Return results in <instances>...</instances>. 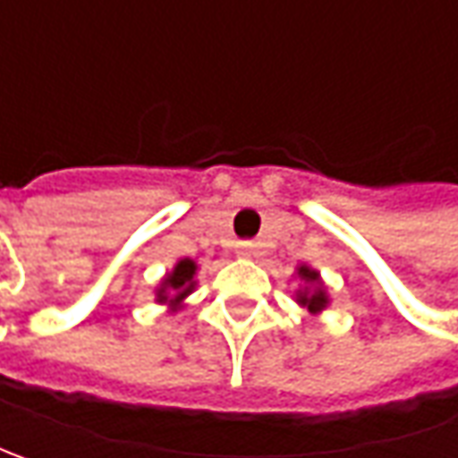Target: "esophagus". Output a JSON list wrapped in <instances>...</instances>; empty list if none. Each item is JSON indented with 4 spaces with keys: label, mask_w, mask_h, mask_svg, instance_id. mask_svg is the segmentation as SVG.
Returning <instances> with one entry per match:
<instances>
[{
    "label": "esophagus",
    "mask_w": 458,
    "mask_h": 458,
    "mask_svg": "<svg viewBox=\"0 0 458 458\" xmlns=\"http://www.w3.org/2000/svg\"><path fill=\"white\" fill-rule=\"evenodd\" d=\"M237 255L242 257L255 255V242H237Z\"/></svg>",
    "instance_id": "1"
}]
</instances>
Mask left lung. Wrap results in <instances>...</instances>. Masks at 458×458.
<instances>
[{
	"mask_svg": "<svg viewBox=\"0 0 458 458\" xmlns=\"http://www.w3.org/2000/svg\"><path fill=\"white\" fill-rule=\"evenodd\" d=\"M298 275L303 277V280H308V283H313L316 285V291H303L301 295H298V303L301 306H308V310H324L326 306V293L318 288V273H313V270H308V267H301L298 270Z\"/></svg>",
	"mask_w": 458,
	"mask_h": 458,
	"instance_id": "8db88e82",
	"label": "left lung"
}]
</instances>
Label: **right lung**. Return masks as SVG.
<instances>
[{"mask_svg": "<svg viewBox=\"0 0 458 458\" xmlns=\"http://www.w3.org/2000/svg\"><path fill=\"white\" fill-rule=\"evenodd\" d=\"M193 275H196L193 259H181V262L175 265V270L165 277L163 288L157 293V301H167V293H173L175 298H170V303H173V301L178 303L183 295H188V293L193 291Z\"/></svg>", "mask_w": 458, "mask_h": 458, "instance_id": "right-lung-1", "label": "right lung"}]
</instances>
